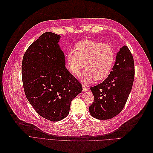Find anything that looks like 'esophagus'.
Here are the masks:
<instances>
[{"instance_id": "34e87169", "label": "esophagus", "mask_w": 153, "mask_h": 153, "mask_svg": "<svg viewBox=\"0 0 153 153\" xmlns=\"http://www.w3.org/2000/svg\"><path fill=\"white\" fill-rule=\"evenodd\" d=\"M82 86H83V91H86L89 90V88L88 86H86L85 85H83Z\"/></svg>"}]
</instances>
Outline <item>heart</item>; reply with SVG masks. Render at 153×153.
Segmentation results:
<instances>
[{
    "instance_id": "b5f03b06",
    "label": "heart",
    "mask_w": 153,
    "mask_h": 153,
    "mask_svg": "<svg viewBox=\"0 0 153 153\" xmlns=\"http://www.w3.org/2000/svg\"><path fill=\"white\" fill-rule=\"evenodd\" d=\"M75 50H71L67 54V63L70 71L78 75L81 69L80 79L84 83H90L96 78L101 80L108 76L112 68L115 53L111 46L103 43L85 40L78 42Z\"/></svg>"
}]
</instances>
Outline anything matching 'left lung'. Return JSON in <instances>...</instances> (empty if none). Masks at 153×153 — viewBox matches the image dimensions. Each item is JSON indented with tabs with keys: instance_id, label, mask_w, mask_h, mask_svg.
<instances>
[{
	"instance_id": "8db88e82",
	"label": "left lung",
	"mask_w": 153,
	"mask_h": 153,
	"mask_svg": "<svg viewBox=\"0 0 153 153\" xmlns=\"http://www.w3.org/2000/svg\"><path fill=\"white\" fill-rule=\"evenodd\" d=\"M134 78L133 55L127 46L120 48L108 78L90 90L94 98L90 113L98 120L111 119L124 108L131 91Z\"/></svg>"
}]
</instances>
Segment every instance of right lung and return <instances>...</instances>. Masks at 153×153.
Masks as SVG:
<instances>
[{
    "instance_id": "1",
    "label": "right lung",
    "mask_w": 153,
    "mask_h": 153,
    "mask_svg": "<svg viewBox=\"0 0 153 153\" xmlns=\"http://www.w3.org/2000/svg\"><path fill=\"white\" fill-rule=\"evenodd\" d=\"M60 35L45 32L26 50L22 64L25 96L42 117L59 121L68 116L82 85L65 67Z\"/></svg>"
}]
</instances>
